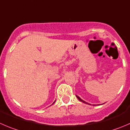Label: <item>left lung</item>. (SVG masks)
I'll return each instance as SVG.
<instances>
[{
  "instance_id": "8db88e82",
  "label": "left lung",
  "mask_w": 130,
  "mask_h": 130,
  "mask_svg": "<svg viewBox=\"0 0 130 130\" xmlns=\"http://www.w3.org/2000/svg\"><path fill=\"white\" fill-rule=\"evenodd\" d=\"M75 96H77V99H78V100H79V101H80V102H83V103H84V104H88V103L86 102H85V101H84V100H82V99H80V97H79V96H77V95H75Z\"/></svg>"
}]
</instances>
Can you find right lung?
<instances>
[{
    "label": "right lung",
    "mask_w": 130,
    "mask_h": 130,
    "mask_svg": "<svg viewBox=\"0 0 130 130\" xmlns=\"http://www.w3.org/2000/svg\"><path fill=\"white\" fill-rule=\"evenodd\" d=\"M54 103H55V102H54ZM54 103H53V104H54Z\"/></svg>",
    "instance_id": "add662e5"
}]
</instances>
